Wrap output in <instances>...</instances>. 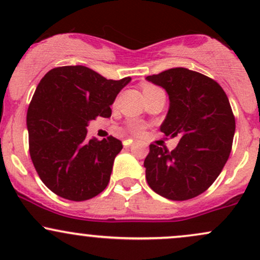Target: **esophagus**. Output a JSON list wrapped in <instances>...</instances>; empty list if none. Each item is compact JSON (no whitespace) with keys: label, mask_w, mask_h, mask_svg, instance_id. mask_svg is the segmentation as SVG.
<instances>
[{"label":"esophagus","mask_w":260,"mask_h":260,"mask_svg":"<svg viewBox=\"0 0 260 260\" xmlns=\"http://www.w3.org/2000/svg\"><path fill=\"white\" fill-rule=\"evenodd\" d=\"M132 144H133V139H126V140H124V142H123L124 148H129Z\"/></svg>","instance_id":"esophagus-1"}]
</instances>
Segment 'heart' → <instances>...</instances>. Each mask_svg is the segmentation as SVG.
<instances>
[{"instance_id":"1","label":"heart","mask_w":260,"mask_h":260,"mask_svg":"<svg viewBox=\"0 0 260 260\" xmlns=\"http://www.w3.org/2000/svg\"><path fill=\"white\" fill-rule=\"evenodd\" d=\"M155 86H153V85H149V84H147V85H144V88H143V91H147V90H150V89H154ZM142 129H143V127L140 126V124H133L132 126V131L136 134H140L142 133Z\"/></svg>"}]
</instances>
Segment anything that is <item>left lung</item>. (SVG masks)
<instances>
[{
    "label": "left lung",
    "instance_id": "8db88e82",
    "mask_svg": "<svg viewBox=\"0 0 260 260\" xmlns=\"http://www.w3.org/2000/svg\"><path fill=\"white\" fill-rule=\"evenodd\" d=\"M145 79L169 95L160 131L180 138L171 153L150 144L144 160L149 187L171 201L194 198L214 183L231 153L236 123L228 95L215 80L182 67Z\"/></svg>",
    "mask_w": 260,
    "mask_h": 260
}]
</instances>
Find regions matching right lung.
<instances>
[{
	"label": "right lung",
	"instance_id": "add662e5",
	"mask_svg": "<svg viewBox=\"0 0 260 260\" xmlns=\"http://www.w3.org/2000/svg\"><path fill=\"white\" fill-rule=\"evenodd\" d=\"M131 82L106 79L85 66L49 71L26 113L29 153L44 184L68 201L94 198L105 189L121 140L86 139L96 116L110 117L116 96Z\"/></svg>",
	"mask_w": 260,
	"mask_h": 260
}]
</instances>
